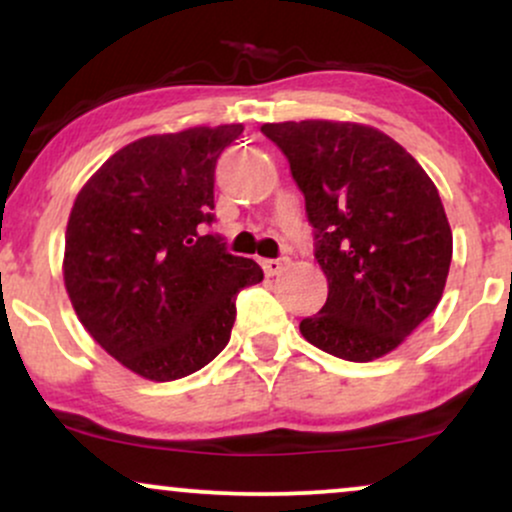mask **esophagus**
<instances>
[{
  "label": "esophagus",
  "instance_id": "obj_1",
  "mask_svg": "<svg viewBox=\"0 0 512 512\" xmlns=\"http://www.w3.org/2000/svg\"><path fill=\"white\" fill-rule=\"evenodd\" d=\"M289 264V257H279V260H262V269L267 276H276L281 269Z\"/></svg>",
  "mask_w": 512,
  "mask_h": 512
}]
</instances>
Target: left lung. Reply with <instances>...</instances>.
Returning a JSON list of instances; mask_svg holds the SVG:
<instances>
[{"instance_id":"left-lung-1","label":"left lung","mask_w":512,"mask_h":512,"mask_svg":"<svg viewBox=\"0 0 512 512\" xmlns=\"http://www.w3.org/2000/svg\"><path fill=\"white\" fill-rule=\"evenodd\" d=\"M315 228L327 301L301 334L366 363L395 351L443 296L452 231L436 185L404 146L358 122H267Z\"/></svg>"}]
</instances>
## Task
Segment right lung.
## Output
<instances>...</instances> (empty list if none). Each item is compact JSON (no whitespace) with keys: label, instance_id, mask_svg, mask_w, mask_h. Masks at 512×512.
I'll use <instances>...</instances> for the list:
<instances>
[{"label":"right lung","instance_id":"1","mask_svg":"<svg viewBox=\"0 0 512 512\" xmlns=\"http://www.w3.org/2000/svg\"><path fill=\"white\" fill-rule=\"evenodd\" d=\"M243 125L190 127L122 146L74 199L64 286L76 317L132 373L185 378L221 354L236 293L264 279L204 233L214 221V170Z\"/></svg>","mask_w":512,"mask_h":512}]
</instances>
